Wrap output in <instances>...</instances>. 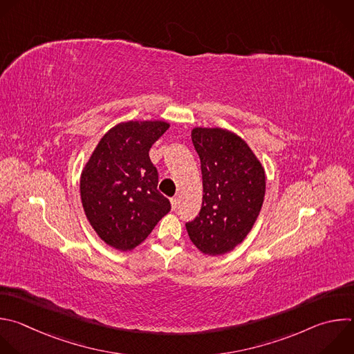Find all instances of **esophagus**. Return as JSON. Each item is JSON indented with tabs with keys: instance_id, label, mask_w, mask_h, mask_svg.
<instances>
[{
	"instance_id": "34e87169",
	"label": "esophagus",
	"mask_w": 354,
	"mask_h": 354,
	"mask_svg": "<svg viewBox=\"0 0 354 354\" xmlns=\"http://www.w3.org/2000/svg\"><path fill=\"white\" fill-rule=\"evenodd\" d=\"M178 203H179V201H178V198H176V197H172V198H171L172 209H176V208H178Z\"/></svg>"
}]
</instances>
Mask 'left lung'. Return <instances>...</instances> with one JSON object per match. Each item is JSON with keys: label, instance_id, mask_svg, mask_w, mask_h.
I'll use <instances>...</instances> for the list:
<instances>
[{"label": "left lung", "instance_id": "left-lung-1", "mask_svg": "<svg viewBox=\"0 0 354 354\" xmlns=\"http://www.w3.org/2000/svg\"><path fill=\"white\" fill-rule=\"evenodd\" d=\"M200 157L203 204L186 223L192 243L207 256H223L252 230L264 203L266 171L249 145L222 128H193Z\"/></svg>", "mask_w": 354, "mask_h": 354}]
</instances>
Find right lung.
Returning <instances> with one entry per match:
<instances>
[{"label": "right lung", "mask_w": 354, "mask_h": 354, "mask_svg": "<svg viewBox=\"0 0 354 354\" xmlns=\"http://www.w3.org/2000/svg\"><path fill=\"white\" fill-rule=\"evenodd\" d=\"M165 121H128L98 142L80 175V200L97 236L109 248L129 252L171 209L158 190L149 151L167 132Z\"/></svg>", "instance_id": "obj_1"}]
</instances>
